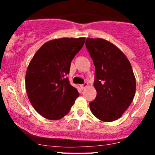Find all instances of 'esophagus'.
<instances>
[{"mask_svg": "<svg viewBox=\"0 0 155 155\" xmlns=\"http://www.w3.org/2000/svg\"><path fill=\"white\" fill-rule=\"evenodd\" d=\"M87 86H88V83L87 82H85L84 84H83L80 85V88H81V90H84V89L86 88Z\"/></svg>", "mask_w": 155, "mask_h": 155, "instance_id": "34e87169", "label": "esophagus"}]
</instances>
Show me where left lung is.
I'll list each match as a JSON object with an SVG mask.
<instances>
[{
    "label": "left lung",
    "instance_id": "left-lung-1",
    "mask_svg": "<svg viewBox=\"0 0 155 155\" xmlns=\"http://www.w3.org/2000/svg\"><path fill=\"white\" fill-rule=\"evenodd\" d=\"M87 49L95 68L97 95L90 103L94 116L104 122L118 120L127 110L136 93V78L127 57L111 42L87 38Z\"/></svg>",
    "mask_w": 155,
    "mask_h": 155
}]
</instances>
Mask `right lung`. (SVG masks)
<instances>
[{
    "label": "right lung",
    "instance_id": "right-lung-1",
    "mask_svg": "<svg viewBox=\"0 0 155 155\" xmlns=\"http://www.w3.org/2000/svg\"><path fill=\"white\" fill-rule=\"evenodd\" d=\"M85 38H61L47 41L30 62L25 87L30 102L39 114L51 120L70 111L79 93L69 83L71 63Z\"/></svg>",
    "mask_w": 155,
    "mask_h": 155
}]
</instances>
